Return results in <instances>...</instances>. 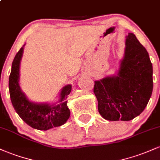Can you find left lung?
Wrapping results in <instances>:
<instances>
[{"mask_svg": "<svg viewBox=\"0 0 160 160\" xmlns=\"http://www.w3.org/2000/svg\"><path fill=\"white\" fill-rule=\"evenodd\" d=\"M153 86V66L148 51L135 34L128 33L118 73L95 81L99 113L107 120H132L146 108Z\"/></svg>", "mask_w": 160, "mask_h": 160, "instance_id": "8db88e82", "label": "left lung"}]
</instances>
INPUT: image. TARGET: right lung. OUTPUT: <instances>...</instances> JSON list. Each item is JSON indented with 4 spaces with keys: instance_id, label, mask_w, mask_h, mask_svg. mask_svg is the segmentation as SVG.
<instances>
[{
    "instance_id": "obj_1",
    "label": "right lung",
    "mask_w": 160,
    "mask_h": 160,
    "mask_svg": "<svg viewBox=\"0 0 160 160\" xmlns=\"http://www.w3.org/2000/svg\"><path fill=\"white\" fill-rule=\"evenodd\" d=\"M23 49L22 47L16 53L9 78L10 99L14 109L24 122L36 129L48 130L65 124L71 113L67 106L68 101L65 100L71 91V85L62 88L57 104H37L30 102L21 90L19 83V66Z\"/></svg>"
}]
</instances>
